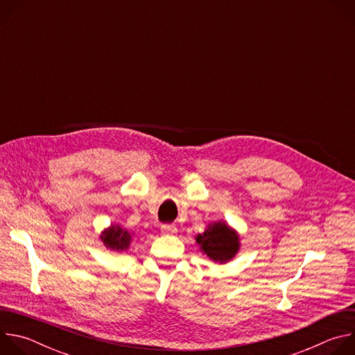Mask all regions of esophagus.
<instances>
[{"mask_svg": "<svg viewBox=\"0 0 355 355\" xmlns=\"http://www.w3.org/2000/svg\"><path fill=\"white\" fill-rule=\"evenodd\" d=\"M162 230L164 233H168V234H173L177 232V227L174 225H162Z\"/></svg>", "mask_w": 355, "mask_h": 355, "instance_id": "34e87169", "label": "esophagus"}]
</instances>
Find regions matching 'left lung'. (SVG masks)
Listing matches in <instances>:
<instances>
[{
	"label": "left lung",
	"mask_w": 355,
	"mask_h": 355,
	"mask_svg": "<svg viewBox=\"0 0 355 355\" xmlns=\"http://www.w3.org/2000/svg\"><path fill=\"white\" fill-rule=\"evenodd\" d=\"M196 243L204 254L219 264L230 261L240 248L239 234L225 222L209 225L204 233L196 236Z\"/></svg>",
	"instance_id": "obj_1"
}]
</instances>
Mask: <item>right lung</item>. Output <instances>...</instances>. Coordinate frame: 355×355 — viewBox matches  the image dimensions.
<instances>
[{
    "label": "right lung",
    "instance_id": "right-lung-1",
    "mask_svg": "<svg viewBox=\"0 0 355 355\" xmlns=\"http://www.w3.org/2000/svg\"><path fill=\"white\" fill-rule=\"evenodd\" d=\"M101 240H103L105 247L110 250L123 251L129 247L132 234L128 230H123L121 226L112 225L111 227L101 233Z\"/></svg>",
    "mask_w": 355,
    "mask_h": 355
}]
</instances>
